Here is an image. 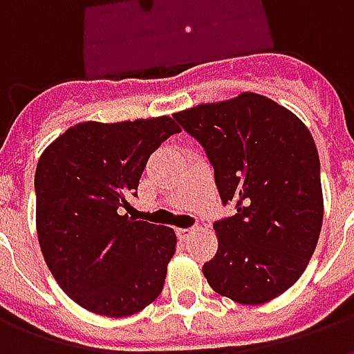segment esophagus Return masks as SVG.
I'll return each mask as SVG.
<instances>
[{
    "label": "esophagus",
    "mask_w": 354,
    "mask_h": 354,
    "mask_svg": "<svg viewBox=\"0 0 354 354\" xmlns=\"http://www.w3.org/2000/svg\"><path fill=\"white\" fill-rule=\"evenodd\" d=\"M193 231H195V227H187V230L180 227V230H176V233H178V237H180V239H187L189 235H192Z\"/></svg>",
    "instance_id": "34e87169"
}]
</instances>
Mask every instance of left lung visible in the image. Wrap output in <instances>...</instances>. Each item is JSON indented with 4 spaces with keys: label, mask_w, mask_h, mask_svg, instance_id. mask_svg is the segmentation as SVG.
Returning a JSON list of instances; mask_svg holds the SVG:
<instances>
[{
    "label": "left lung",
    "mask_w": 354,
    "mask_h": 354,
    "mask_svg": "<svg viewBox=\"0 0 354 354\" xmlns=\"http://www.w3.org/2000/svg\"><path fill=\"white\" fill-rule=\"evenodd\" d=\"M205 147L223 205L218 252L203 266L214 292L243 305L271 301L301 277L319 243L324 201L311 132L267 96L243 93L174 113Z\"/></svg>",
    "instance_id": "obj_1"
}]
</instances>
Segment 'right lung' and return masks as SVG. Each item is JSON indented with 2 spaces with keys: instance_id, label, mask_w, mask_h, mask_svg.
<instances>
[{
  "instance_id": "add662e5",
  "label": "right lung",
  "mask_w": 354,
  "mask_h": 354,
  "mask_svg": "<svg viewBox=\"0 0 354 354\" xmlns=\"http://www.w3.org/2000/svg\"><path fill=\"white\" fill-rule=\"evenodd\" d=\"M180 132L169 115L85 121L60 134L35 169V227L45 263L75 304L129 317L161 294L176 252L172 227L121 214L149 155Z\"/></svg>"
}]
</instances>
